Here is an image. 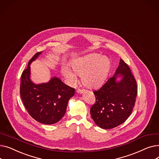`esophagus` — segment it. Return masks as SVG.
Returning a JSON list of instances; mask_svg holds the SVG:
<instances>
[{"label":"esophagus","instance_id":"obj_1","mask_svg":"<svg viewBox=\"0 0 159 159\" xmlns=\"http://www.w3.org/2000/svg\"><path fill=\"white\" fill-rule=\"evenodd\" d=\"M84 89H78L77 90V92L79 93H82L84 92Z\"/></svg>","mask_w":159,"mask_h":159}]
</instances>
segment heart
<instances>
[{"label": "heart", "mask_w": 159, "mask_h": 159, "mask_svg": "<svg viewBox=\"0 0 159 159\" xmlns=\"http://www.w3.org/2000/svg\"><path fill=\"white\" fill-rule=\"evenodd\" d=\"M110 61L106 57L91 54L79 58L72 64L74 72L81 76L82 82L91 88H97L105 80L110 69ZM64 76L71 83L77 81V76L67 68L63 70Z\"/></svg>", "instance_id": "obj_1"}]
</instances>
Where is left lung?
<instances>
[{"mask_svg":"<svg viewBox=\"0 0 159 159\" xmlns=\"http://www.w3.org/2000/svg\"><path fill=\"white\" fill-rule=\"evenodd\" d=\"M120 74L119 82L115 79ZM95 102L90 109L95 124L103 129H112L126 121L135 106L137 85L128 65L120 59L114 76L94 91Z\"/></svg>","mask_w":159,"mask_h":159,"instance_id":"8db88e82","label":"left lung"}]
</instances>
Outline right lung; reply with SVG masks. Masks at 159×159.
<instances>
[{
  "mask_svg": "<svg viewBox=\"0 0 159 159\" xmlns=\"http://www.w3.org/2000/svg\"><path fill=\"white\" fill-rule=\"evenodd\" d=\"M40 53L37 52L33 55L27 68L23 71L20 94L25 108L33 119L42 124H53L63 117L75 89L57 77L46 84H33L30 79V65Z\"/></svg>",
  "mask_w": 159,
  "mask_h": 159,
  "instance_id": "obj_1",
  "label": "right lung"
}]
</instances>
